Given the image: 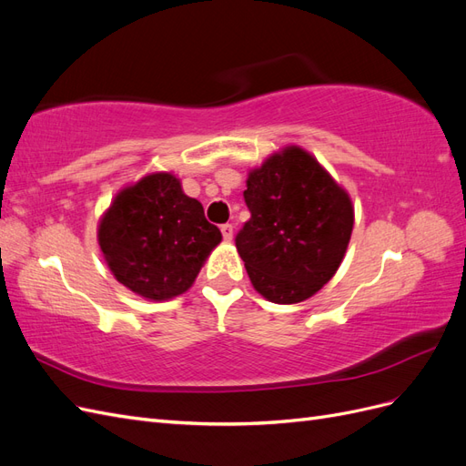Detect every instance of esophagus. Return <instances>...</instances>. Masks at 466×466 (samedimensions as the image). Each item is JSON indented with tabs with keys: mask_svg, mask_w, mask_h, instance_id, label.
<instances>
[{
	"mask_svg": "<svg viewBox=\"0 0 466 466\" xmlns=\"http://www.w3.org/2000/svg\"><path fill=\"white\" fill-rule=\"evenodd\" d=\"M221 235L225 241H233V225L231 223H223L221 225Z\"/></svg>",
	"mask_w": 466,
	"mask_h": 466,
	"instance_id": "obj_1",
	"label": "esophagus"
}]
</instances>
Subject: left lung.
Masks as SVG:
<instances>
[{
    "instance_id": "1",
    "label": "left lung",
    "mask_w": 466,
    "mask_h": 466,
    "mask_svg": "<svg viewBox=\"0 0 466 466\" xmlns=\"http://www.w3.org/2000/svg\"><path fill=\"white\" fill-rule=\"evenodd\" d=\"M250 219L235 245L255 289L291 305L336 274L354 229L348 192L311 153L288 146L252 168L243 192Z\"/></svg>"
}]
</instances>
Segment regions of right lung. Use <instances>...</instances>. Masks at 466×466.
Masks as SVG:
<instances>
[{
    "label": "right lung",
    "instance_id": "1",
    "mask_svg": "<svg viewBox=\"0 0 466 466\" xmlns=\"http://www.w3.org/2000/svg\"><path fill=\"white\" fill-rule=\"evenodd\" d=\"M96 235L110 272L151 301L185 293L221 243V231L173 173H153L122 188Z\"/></svg>",
    "mask_w": 466,
    "mask_h": 466
}]
</instances>
